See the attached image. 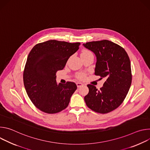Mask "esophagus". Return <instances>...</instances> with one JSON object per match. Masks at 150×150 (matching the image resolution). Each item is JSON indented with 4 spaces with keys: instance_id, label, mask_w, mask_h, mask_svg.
Segmentation results:
<instances>
[{
    "instance_id": "esophagus-1",
    "label": "esophagus",
    "mask_w": 150,
    "mask_h": 150,
    "mask_svg": "<svg viewBox=\"0 0 150 150\" xmlns=\"http://www.w3.org/2000/svg\"><path fill=\"white\" fill-rule=\"evenodd\" d=\"M76 85H77V87L78 88H79V87L83 86V84L82 83H81V82H76Z\"/></svg>"
}]
</instances>
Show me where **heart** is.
Returning <instances> with one entry per match:
<instances>
[{
	"instance_id": "heart-1",
	"label": "heart",
	"mask_w": 150,
	"mask_h": 150,
	"mask_svg": "<svg viewBox=\"0 0 150 150\" xmlns=\"http://www.w3.org/2000/svg\"><path fill=\"white\" fill-rule=\"evenodd\" d=\"M88 54H93L92 52H91L89 50H83L82 53H81V56H85V55H88ZM85 74L84 72H79L78 74H76V77L77 78L79 79H83L85 78Z\"/></svg>"
}]
</instances>
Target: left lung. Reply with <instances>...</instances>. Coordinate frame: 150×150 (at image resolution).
Segmentation results:
<instances>
[{
	"label": "left lung",
	"mask_w": 150,
	"mask_h": 150,
	"mask_svg": "<svg viewBox=\"0 0 150 150\" xmlns=\"http://www.w3.org/2000/svg\"><path fill=\"white\" fill-rule=\"evenodd\" d=\"M83 46L96 54L95 75L106 79L100 90L93 85H87L89 93L84 100L92 110L109 113L122 103L129 90L132 82L129 57L123 47L107 40L88 42Z\"/></svg>",
	"instance_id": "8db88e82"
}]
</instances>
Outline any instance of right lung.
Instances as JSON below:
<instances>
[{
	"instance_id": "1",
	"label": "right lung",
	"mask_w": 150,
	"mask_h": 150,
	"mask_svg": "<svg viewBox=\"0 0 150 150\" xmlns=\"http://www.w3.org/2000/svg\"><path fill=\"white\" fill-rule=\"evenodd\" d=\"M80 42L71 43L54 40L36 45L30 52L23 80L27 95L41 111L53 114L66 109L77 88L73 82L57 83L56 74L62 70Z\"/></svg>"
}]
</instances>
